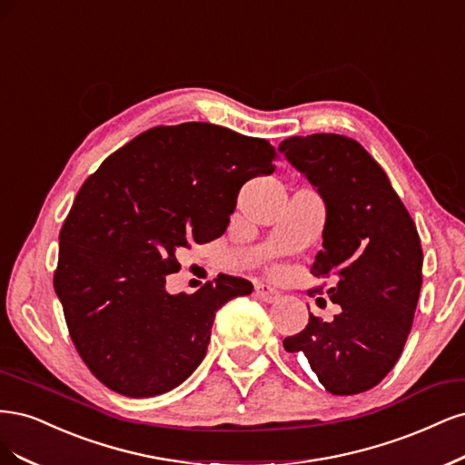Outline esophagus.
<instances>
[{"label": "esophagus", "mask_w": 465, "mask_h": 465, "mask_svg": "<svg viewBox=\"0 0 465 465\" xmlns=\"http://www.w3.org/2000/svg\"><path fill=\"white\" fill-rule=\"evenodd\" d=\"M254 295H257L264 303H276L280 299V293L271 286H264V283H259V286L254 288Z\"/></svg>", "instance_id": "esophagus-1"}]
</instances>
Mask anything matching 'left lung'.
I'll return each mask as SVG.
<instances>
[{
	"instance_id": "obj_1",
	"label": "left lung",
	"mask_w": 465,
	"mask_h": 465,
	"mask_svg": "<svg viewBox=\"0 0 465 465\" xmlns=\"http://www.w3.org/2000/svg\"><path fill=\"white\" fill-rule=\"evenodd\" d=\"M278 151L324 201L322 251L311 274L336 282L326 293L341 307L331 322L311 312L283 348L302 351L328 392L371 391L394 369L411 331L423 282L417 228L384 170L357 141L314 133L282 141Z\"/></svg>"
}]
</instances>
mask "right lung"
<instances>
[{
	"instance_id": "right-lung-1",
	"label": "right lung",
	"mask_w": 465,
	"mask_h": 465,
	"mask_svg": "<svg viewBox=\"0 0 465 465\" xmlns=\"http://www.w3.org/2000/svg\"><path fill=\"white\" fill-rule=\"evenodd\" d=\"M271 143L189 122L154 127L102 162L59 233L54 288L94 377L129 398L173 391L201 365L216 311L252 283L218 274L172 295L177 254L226 232L245 182L271 175Z\"/></svg>"
}]
</instances>
